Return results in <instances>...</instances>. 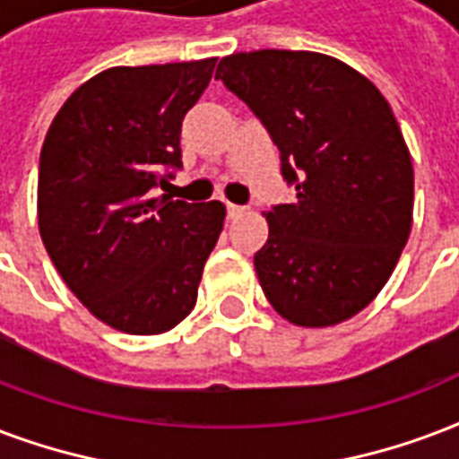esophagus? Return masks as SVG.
<instances>
[{"label":"esophagus","instance_id":"34e87169","mask_svg":"<svg viewBox=\"0 0 459 459\" xmlns=\"http://www.w3.org/2000/svg\"><path fill=\"white\" fill-rule=\"evenodd\" d=\"M226 212H229V219H238V216L245 214V206H238V204H226Z\"/></svg>","mask_w":459,"mask_h":459}]
</instances>
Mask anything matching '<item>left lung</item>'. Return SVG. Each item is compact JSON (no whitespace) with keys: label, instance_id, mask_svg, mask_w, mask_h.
<instances>
[{"label":"left lung","instance_id":"left-lung-1","mask_svg":"<svg viewBox=\"0 0 459 459\" xmlns=\"http://www.w3.org/2000/svg\"><path fill=\"white\" fill-rule=\"evenodd\" d=\"M216 79L264 125L296 187L293 204L267 212L262 291L300 327L349 320L390 279L411 230L414 168L393 108L320 52H238Z\"/></svg>","mask_w":459,"mask_h":459}]
</instances>
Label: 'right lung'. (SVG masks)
<instances>
[{
    "instance_id": "obj_1",
    "label": "right lung",
    "mask_w": 459,
    "mask_h": 459,
    "mask_svg": "<svg viewBox=\"0 0 459 459\" xmlns=\"http://www.w3.org/2000/svg\"><path fill=\"white\" fill-rule=\"evenodd\" d=\"M214 65L212 57L105 69L66 98L45 136V250L76 299L127 334H160L192 313L223 229L221 202L153 195L183 168V120Z\"/></svg>"
}]
</instances>
